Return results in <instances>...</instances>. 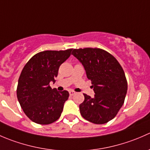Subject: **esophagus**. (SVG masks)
<instances>
[{
    "instance_id": "34e87169",
    "label": "esophagus",
    "mask_w": 150,
    "mask_h": 150,
    "mask_svg": "<svg viewBox=\"0 0 150 150\" xmlns=\"http://www.w3.org/2000/svg\"><path fill=\"white\" fill-rule=\"evenodd\" d=\"M69 95H70V96H73V95L75 93V92L74 91L70 90V91H69Z\"/></svg>"
}]
</instances>
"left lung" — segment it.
Masks as SVG:
<instances>
[{
  "label": "left lung",
  "instance_id": "obj_1",
  "mask_svg": "<svg viewBox=\"0 0 150 150\" xmlns=\"http://www.w3.org/2000/svg\"><path fill=\"white\" fill-rule=\"evenodd\" d=\"M72 54L83 65L95 93L93 98L83 93L85 99L80 104L81 115L93 123H107L117 115L125 101L128 83L123 69L102 48H75Z\"/></svg>",
  "mask_w": 150,
  "mask_h": 150
}]
</instances>
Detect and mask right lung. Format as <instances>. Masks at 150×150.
Wrapping results in <instances>:
<instances>
[{
	"instance_id": "1",
	"label": "right lung",
	"mask_w": 150,
	"mask_h": 150,
	"mask_svg": "<svg viewBox=\"0 0 150 150\" xmlns=\"http://www.w3.org/2000/svg\"><path fill=\"white\" fill-rule=\"evenodd\" d=\"M72 50L39 52L22 69L18 81L16 96L25 114L33 122L48 125L61 116L69 92L52 89L50 82L55 81L59 68L69 58Z\"/></svg>"
}]
</instances>
